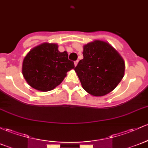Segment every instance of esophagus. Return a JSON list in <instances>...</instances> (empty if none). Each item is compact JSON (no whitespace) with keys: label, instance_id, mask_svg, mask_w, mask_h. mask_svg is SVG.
<instances>
[{"label":"esophagus","instance_id":"obj_1","mask_svg":"<svg viewBox=\"0 0 148 148\" xmlns=\"http://www.w3.org/2000/svg\"><path fill=\"white\" fill-rule=\"evenodd\" d=\"M78 62H79V61H78V60H77V61H74V65L77 66V64H78Z\"/></svg>","mask_w":148,"mask_h":148}]
</instances>
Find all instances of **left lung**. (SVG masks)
Segmentation results:
<instances>
[{
  "instance_id": "8db88e82",
  "label": "left lung",
  "mask_w": 148,
  "mask_h": 148,
  "mask_svg": "<svg viewBox=\"0 0 148 148\" xmlns=\"http://www.w3.org/2000/svg\"><path fill=\"white\" fill-rule=\"evenodd\" d=\"M83 56L74 68L83 88L94 96L112 91L124 75V62L118 52L97 40L84 45Z\"/></svg>"
}]
</instances>
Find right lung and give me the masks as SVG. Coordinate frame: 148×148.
Wrapping results in <instances>:
<instances>
[{
    "label": "right lung",
    "mask_w": 148,
    "mask_h": 148,
    "mask_svg": "<svg viewBox=\"0 0 148 148\" xmlns=\"http://www.w3.org/2000/svg\"><path fill=\"white\" fill-rule=\"evenodd\" d=\"M56 43L35 47L24 58L22 74L27 83L40 91H49L61 84L66 72L74 68L66 51L60 53Z\"/></svg>",
    "instance_id": "add662e5"
}]
</instances>
